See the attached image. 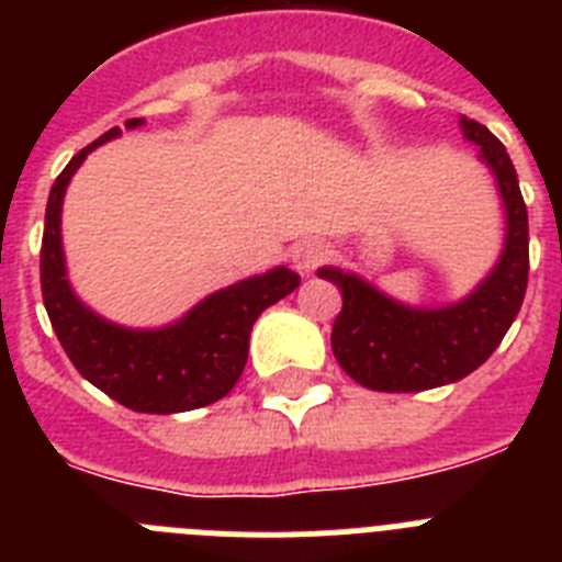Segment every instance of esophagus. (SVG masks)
<instances>
[{"label": "esophagus", "mask_w": 562, "mask_h": 562, "mask_svg": "<svg viewBox=\"0 0 562 562\" xmlns=\"http://www.w3.org/2000/svg\"><path fill=\"white\" fill-rule=\"evenodd\" d=\"M326 258H329V247L324 241H317V238H306V241L295 245V250H292V267L301 276H310V272H315L317 267L324 265Z\"/></svg>", "instance_id": "obj_1"}]
</instances>
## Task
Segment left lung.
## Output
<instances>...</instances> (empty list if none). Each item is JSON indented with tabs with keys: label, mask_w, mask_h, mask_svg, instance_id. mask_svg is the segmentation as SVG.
<instances>
[{
	"label": "left lung",
	"mask_w": 562,
	"mask_h": 562,
	"mask_svg": "<svg viewBox=\"0 0 562 562\" xmlns=\"http://www.w3.org/2000/svg\"><path fill=\"white\" fill-rule=\"evenodd\" d=\"M461 132L493 168L506 207L504 252L464 301L441 310H414L382 295L355 272L337 267L317 270L342 295V310L331 326V351L340 369L371 391L414 394L461 380L498 349L524 304L529 220L518 173L504 143L490 128L461 117Z\"/></svg>",
	"instance_id": "obj_1"
}]
</instances>
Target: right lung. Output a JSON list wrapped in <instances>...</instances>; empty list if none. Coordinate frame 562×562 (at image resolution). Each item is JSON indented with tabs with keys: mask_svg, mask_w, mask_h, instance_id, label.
<instances>
[{
	"mask_svg": "<svg viewBox=\"0 0 562 562\" xmlns=\"http://www.w3.org/2000/svg\"><path fill=\"white\" fill-rule=\"evenodd\" d=\"M140 117L126 121L140 126ZM114 126L67 162L49 188L42 238V297L58 342L78 369L103 394L140 414H182L205 408L231 394L247 362L256 317L290 295L301 276L286 267L252 276L213 292L182 321L162 329H126L87 310L67 281L61 250V205L72 173L87 154L117 137Z\"/></svg>",
	"mask_w": 562,
	"mask_h": 562,
	"instance_id": "right-lung-1",
	"label": "right lung"
}]
</instances>
